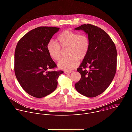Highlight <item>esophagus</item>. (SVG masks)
Instances as JSON below:
<instances>
[{
	"label": "esophagus",
	"mask_w": 132,
	"mask_h": 132,
	"mask_svg": "<svg viewBox=\"0 0 132 132\" xmlns=\"http://www.w3.org/2000/svg\"><path fill=\"white\" fill-rule=\"evenodd\" d=\"M64 72L65 73H70L71 72V71H64Z\"/></svg>",
	"instance_id": "esophagus-1"
}]
</instances>
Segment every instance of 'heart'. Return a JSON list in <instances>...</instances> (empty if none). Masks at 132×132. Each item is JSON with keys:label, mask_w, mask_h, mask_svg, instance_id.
I'll return each mask as SVG.
<instances>
[{"label": "heart", "mask_w": 132, "mask_h": 132, "mask_svg": "<svg viewBox=\"0 0 132 132\" xmlns=\"http://www.w3.org/2000/svg\"><path fill=\"white\" fill-rule=\"evenodd\" d=\"M59 43L52 40L50 41L46 45L47 51L50 57L57 62L61 57L62 51L67 48V57L62 59L58 63L60 69L69 71L76 68L79 63V60L84 59L88 54L90 42L89 37L85 34L79 33L70 30H65L57 36Z\"/></svg>", "instance_id": "heart-1"}]
</instances>
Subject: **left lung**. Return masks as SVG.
<instances>
[{
	"label": "left lung",
	"instance_id": "8db88e82",
	"mask_svg": "<svg viewBox=\"0 0 132 132\" xmlns=\"http://www.w3.org/2000/svg\"><path fill=\"white\" fill-rule=\"evenodd\" d=\"M75 30L85 31L90 42L89 51L77 69L81 74V79L75 87L83 96L96 97L108 88L114 77L116 47L110 36L97 26L85 24Z\"/></svg>",
	"mask_w": 132,
	"mask_h": 132
}]
</instances>
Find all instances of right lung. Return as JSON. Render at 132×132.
Segmentation results:
<instances>
[{
  "mask_svg": "<svg viewBox=\"0 0 132 132\" xmlns=\"http://www.w3.org/2000/svg\"><path fill=\"white\" fill-rule=\"evenodd\" d=\"M59 28L40 27L26 34L19 41L14 52V72L23 90L37 98L52 93L57 86L62 70L47 71L57 67L46 48Z\"/></svg>",
  "mask_w": 132,
  "mask_h": 132,
  "instance_id": "obj_1",
  "label": "right lung"
}]
</instances>
